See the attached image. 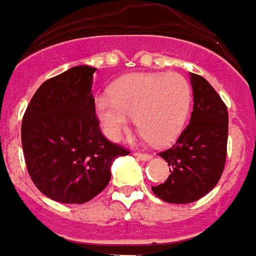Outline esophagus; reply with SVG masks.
<instances>
[{"instance_id": "esophagus-1", "label": "esophagus", "mask_w": 256, "mask_h": 256, "mask_svg": "<svg viewBox=\"0 0 256 256\" xmlns=\"http://www.w3.org/2000/svg\"><path fill=\"white\" fill-rule=\"evenodd\" d=\"M134 156H135L136 158L142 160V161H148V160L151 158L150 154H147V152H139V151H135V152H134Z\"/></svg>"}]
</instances>
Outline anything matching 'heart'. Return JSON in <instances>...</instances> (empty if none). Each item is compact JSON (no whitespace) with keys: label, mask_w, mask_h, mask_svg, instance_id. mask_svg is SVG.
<instances>
[{"label":"heart","mask_w":256,"mask_h":256,"mask_svg":"<svg viewBox=\"0 0 256 256\" xmlns=\"http://www.w3.org/2000/svg\"><path fill=\"white\" fill-rule=\"evenodd\" d=\"M192 105V88L178 74H143L116 86L112 96H100L96 117L112 140L122 138L135 117L136 126L147 140L165 144L182 132Z\"/></svg>","instance_id":"b5f03b06"}]
</instances>
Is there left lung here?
Returning a JSON list of instances; mask_svg holds the SVG:
<instances>
[{
  "label": "left lung",
  "mask_w": 256,
  "mask_h": 256,
  "mask_svg": "<svg viewBox=\"0 0 256 256\" xmlns=\"http://www.w3.org/2000/svg\"><path fill=\"white\" fill-rule=\"evenodd\" d=\"M194 110L177 142L160 156L168 162L166 182L151 187L168 203H191L217 186L226 161L228 109L204 78L191 74Z\"/></svg>",
  "instance_id": "8db88e82"
}]
</instances>
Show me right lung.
Segmentation results:
<instances>
[{"instance_id":"add662e5","label":"right lung","mask_w":256,"mask_h":256,"mask_svg":"<svg viewBox=\"0 0 256 256\" xmlns=\"http://www.w3.org/2000/svg\"><path fill=\"white\" fill-rule=\"evenodd\" d=\"M80 65L46 80L30 100L22 144L35 187L56 202L86 203L106 188L110 166L130 151L100 132L92 74Z\"/></svg>"}]
</instances>
